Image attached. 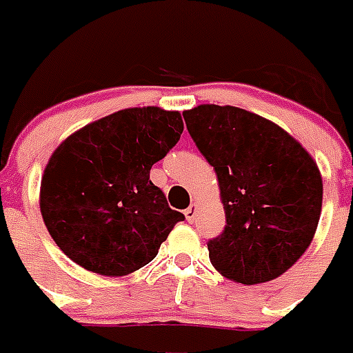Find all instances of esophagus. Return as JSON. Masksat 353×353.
Wrapping results in <instances>:
<instances>
[{
    "mask_svg": "<svg viewBox=\"0 0 353 353\" xmlns=\"http://www.w3.org/2000/svg\"><path fill=\"white\" fill-rule=\"evenodd\" d=\"M196 214H198V209H196V205H190V207L185 210V218H187V221H190V223L194 221Z\"/></svg>",
    "mask_w": 353,
    "mask_h": 353,
    "instance_id": "34e87169",
    "label": "esophagus"
}]
</instances>
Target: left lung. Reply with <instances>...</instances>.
Returning a JSON list of instances; mask_svg holds the SVG:
<instances>
[{
    "mask_svg": "<svg viewBox=\"0 0 353 353\" xmlns=\"http://www.w3.org/2000/svg\"><path fill=\"white\" fill-rule=\"evenodd\" d=\"M214 166L225 229L207 241L210 263L240 284L285 273L313 240L323 207L315 161L290 133L234 106L203 104L183 113Z\"/></svg>",
    "mask_w": 353,
    "mask_h": 353,
    "instance_id": "8db88e82",
    "label": "left lung"
}]
</instances>
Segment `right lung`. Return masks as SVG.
Here are the masks:
<instances>
[{"mask_svg":"<svg viewBox=\"0 0 353 353\" xmlns=\"http://www.w3.org/2000/svg\"><path fill=\"white\" fill-rule=\"evenodd\" d=\"M181 133L177 112L130 108L91 122L54 150L41 177L40 210L73 262L122 276L157 256L185 216L168 207L150 170Z\"/></svg>","mask_w":353,"mask_h":353,"instance_id":"obj_1","label":"right lung"}]
</instances>
